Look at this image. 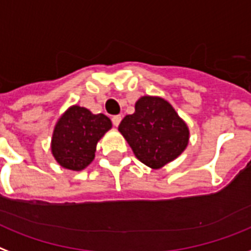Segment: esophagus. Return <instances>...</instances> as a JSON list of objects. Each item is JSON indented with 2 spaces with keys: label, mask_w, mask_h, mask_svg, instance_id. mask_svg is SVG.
Instances as JSON below:
<instances>
[{
  "label": "esophagus",
  "mask_w": 251,
  "mask_h": 251,
  "mask_svg": "<svg viewBox=\"0 0 251 251\" xmlns=\"http://www.w3.org/2000/svg\"><path fill=\"white\" fill-rule=\"evenodd\" d=\"M120 122H122V116H120V115L112 116V124H114L115 127H118V126H119Z\"/></svg>",
  "instance_id": "esophagus-1"
}]
</instances>
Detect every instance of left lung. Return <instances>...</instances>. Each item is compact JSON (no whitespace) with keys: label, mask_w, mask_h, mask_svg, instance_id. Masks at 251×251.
<instances>
[{"label":"left lung","mask_w":251,"mask_h":251,"mask_svg":"<svg viewBox=\"0 0 251 251\" xmlns=\"http://www.w3.org/2000/svg\"><path fill=\"white\" fill-rule=\"evenodd\" d=\"M137 160L152 169H161L183 152L188 144L187 124L168 100L160 97H141L135 112L119 124Z\"/></svg>","instance_id":"left-lung-1"}]
</instances>
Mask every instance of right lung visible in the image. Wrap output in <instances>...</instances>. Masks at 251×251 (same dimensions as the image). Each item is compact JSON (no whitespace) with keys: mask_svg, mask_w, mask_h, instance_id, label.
Instances as JSON below:
<instances>
[{"mask_svg":"<svg viewBox=\"0 0 251 251\" xmlns=\"http://www.w3.org/2000/svg\"><path fill=\"white\" fill-rule=\"evenodd\" d=\"M111 127L103 114L94 115L87 108L72 106L56 123L52 154L63 168L79 172L94 160L97 143Z\"/></svg>","mask_w":251,"mask_h":251,"instance_id":"add662e5","label":"right lung"}]
</instances>
